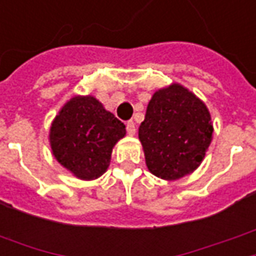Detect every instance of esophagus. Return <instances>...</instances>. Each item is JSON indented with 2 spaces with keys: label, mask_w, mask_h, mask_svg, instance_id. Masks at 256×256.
<instances>
[{
  "label": "esophagus",
  "mask_w": 256,
  "mask_h": 256,
  "mask_svg": "<svg viewBox=\"0 0 256 256\" xmlns=\"http://www.w3.org/2000/svg\"><path fill=\"white\" fill-rule=\"evenodd\" d=\"M126 130H128V136H134V134H136L134 122H133V120H128V123H126Z\"/></svg>",
  "instance_id": "esophagus-1"
}]
</instances>
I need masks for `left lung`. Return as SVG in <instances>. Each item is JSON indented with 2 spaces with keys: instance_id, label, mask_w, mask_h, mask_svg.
Here are the masks:
<instances>
[{
  "instance_id": "8db88e82",
  "label": "left lung",
  "mask_w": 256,
  "mask_h": 256,
  "mask_svg": "<svg viewBox=\"0 0 256 256\" xmlns=\"http://www.w3.org/2000/svg\"><path fill=\"white\" fill-rule=\"evenodd\" d=\"M146 164L158 178L175 180L200 165L213 138L210 112L180 84L154 92L138 128Z\"/></svg>"
}]
</instances>
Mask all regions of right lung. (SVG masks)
Instances as JSON below:
<instances>
[{
	"mask_svg": "<svg viewBox=\"0 0 256 256\" xmlns=\"http://www.w3.org/2000/svg\"><path fill=\"white\" fill-rule=\"evenodd\" d=\"M126 126L91 95L74 96L60 109L50 128L54 158L74 176L92 180L104 175L114 144Z\"/></svg>",
	"mask_w": 256,
	"mask_h": 256,
	"instance_id": "add662e5",
	"label": "right lung"
}]
</instances>
